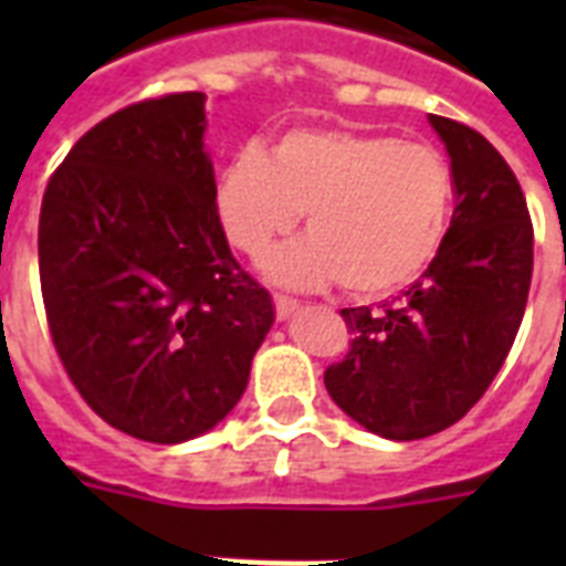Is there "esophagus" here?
Here are the masks:
<instances>
[{"label": "esophagus", "mask_w": 566, "mask_h": 566, "mask_svg": "<svg viewBox=\"0 0 566 566\" xmlns=\"http://www.w3.org/2000/svg\"><path fill=\"white\" fill-rule=\"evenodd\" d=\"M300 302L291 300V296H275V319H291L300 314Z\"/></svg>", "instance_id": "obj_1"}]
</instances>
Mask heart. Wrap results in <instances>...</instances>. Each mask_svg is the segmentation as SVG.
Masks as SVG:
<instances>
[{
  "mask_svg": "<svg viewBox=\"0 0 566 566\" xmlns=\"http://www.w3.org/2000/svg\"><path fill=\"white\" fill-rule=\"evenodd\" d=\"M302 211L311 234L266 258V279L344 282L381 300L434 264L452 217V170L431 146L355 128H293L270 153L249 144L220 170L217 213L243 255H264Z\"/></svg>",
  "mask_w": 566,
  "mask_h": 566,
  "instance_id": "obj_1",
  "label": "heart"
}]
</instances>
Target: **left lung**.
<instances>
[{"mask_svg": "<svg viewBox=\"0 0 566 566\" xmlns=\"http://www.w3.org/2000/svg\"><path fill=\"white\" fill-rule=\"evenodd\" d=\"M429 123L458 196L443 247L394 302L340 311L353 340L323 376L337 408L387 440L438 434L482 399L532 284L535 234L517 176L470 126L434 114Z\"/></svg>", "mask_w": 566, "mask_h": 566, "instance_id": "1", "label": "left lung"}]
</instances>
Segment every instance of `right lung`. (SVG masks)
Segmentation results:
<instances>
[{"instance_id":"1","label":"right lung","mask_w":566,"mask_h":566,"mask_svg":"<svg viewBox=\"0 0 566 566\" xmlns=\"http://www.w3.org/2000/svg\"><path fill=\"white\" fill-rule=\"evenodd\" d=\"M205 128V93L128 105L70 149L40 205V291L66 376L149 443L226 420L273 326L222 231Z\"/></svg>"}]
</instances>
